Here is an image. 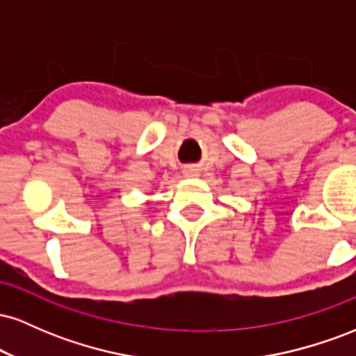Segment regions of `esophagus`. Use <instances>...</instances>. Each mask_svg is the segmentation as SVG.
I'll return each instance as SVG.
<instances>
[{
  "label": "esophagus",
  "instance_id": "obj_1",
  "mask_svg": "<svg viewBox=\"0 0 356 356\" xmlns=\"http://www.w3.org/2000/svg\"><path fill=\"white\" fill-rule=\"evenodd\" d=\"M184 174H186V175H194L195 172H194V170L191 169V170H186V172H184Z\"/></svg>",
  "mask_w": 356,
  "mask_h": 356
}]
</instances>
